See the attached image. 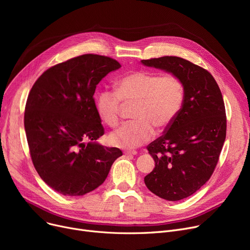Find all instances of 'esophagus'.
Listing matches in <instances>:
<instances>
[{"mask_svg":"<svg viewBox=\"0 0 250 250\" xmlns=\"http://www.w3.org/2000/svg\"><path fill=\"white\" fill-rule=\"evenodd\" d=\"M124 154L125 155H136L137 151H135V150H125Z\"/></svg>","mask_w":250,"mask_h":250,"instance_id":"34e87169","label":"esophagus"}]
</instances>
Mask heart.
I'll return each instance as SVG.
<instances>
[{
	"label": "heart",
	"instance_id": "b5f03b06",
	"mask_svg": "<svg viewBox=\"0 0 250 250\" xmlns=\"http://www.w3.org/2000/svg\"><path fill=\"white\" fill-rule=\"evenodd\" d=\"M123 102L137 103L133 115L136 121L117 127L108 140L116 147L137 148L154 137V126L163 129L174 121L183 102V86L173 75L127 74L118 79L115 90L104 89L98 93L96 109L101 120L115 126L120 121Z\"/></svg>",
	"mask_w": 250,
	"mask_h": 250
}]
</instances>
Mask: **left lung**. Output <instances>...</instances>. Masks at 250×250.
Listing matches in <instances>:
<instances>
[{"instance_id": "obj_1", "label": "left lung", "mask_w": 250, "mask_h": 250, "mask_svg": "<svg viewBox=\"0 0 250 250\" xmlns=\"http://www.w3.org/2000/svg\"><path fill=\"white\" fill-rule=\"evenodd\" d=\"M141 62L177 77L183 86L181 108L165 134L147 147L155 161L146 187L176 202L199 190L213 174L226 139V112L221 90L207 70L178 57Z\"/></svg>"}]
</instances>
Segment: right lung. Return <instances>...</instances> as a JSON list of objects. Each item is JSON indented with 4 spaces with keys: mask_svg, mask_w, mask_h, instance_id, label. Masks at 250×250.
Masks as SVG:
<instances>
[{
    "mask_svg": "<svg viewBox=\"0 0 250 250\" xmlns=\"http://www.w3.org/2000/svg\"><path fill=\"white\" fill-rule=\"evenodd\" d=\"M120 68L108 57L83 55L49 68L30 90L24 127L31 159L46 185L63 195L97 188L123 155L96 142L104 128L93 98L98 83Z\"/></svg>",
    "mask_w": 250,
    "mask_h": 250,
    "instance_id": "1",
    "label": "right lung"
}]
</instances>
